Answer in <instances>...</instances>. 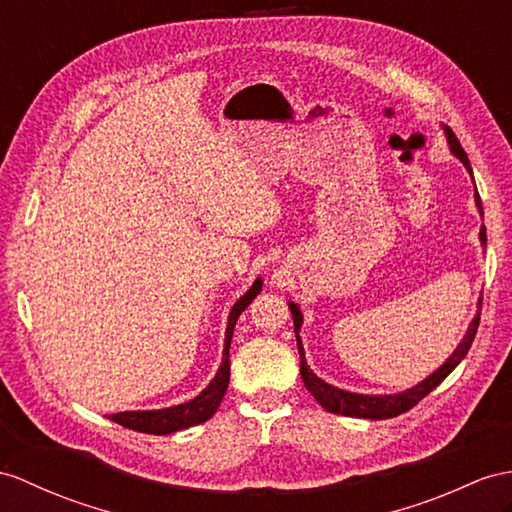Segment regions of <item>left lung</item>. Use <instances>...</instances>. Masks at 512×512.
Wrapping results in <instances>:
<instances>
[{"label":"left lung","mask_w":512,"mask_h":512,"mask_svg":"<svg viewBox=\"0 0 512 512\" xmlns=\"http://www.w3.org/2000/svg\"><path fill=\"white\" fill-rule=\"evenodd\" d=\"M445 134H447V141H450V147L452 152L463 160V165L469 169L471 173V165H469V158L465 154L463 145H460V141L456 139V134L452 132V128H445ZM476 204L480 208L482 213V202H480V195L476 193ZM480 241L486 245V228L482 226L480 228ZM291 308V315H293V326H295V336L299 332V326H302V313H299V308L291 302L289 304ZM478 326H480V313L473 317L471 326L465 334V339L460 341V345L456 347V352L447 358V363L436 369L430 378L423 380L421 384L413 386V389H408L404 393H397V395H358V393H347V391H341L336 389V386L323 382L321 378H317L313 371H310V367L306 365V358H304V347H302V341H299L297 336V350H299V373H302V380H304V386L306 389L313 393L315 400L330 410V413H336V415H345V417H360V419H391V417H397L406 413V410H410L413 406H417L423 397H426L432 389H436L450 373L458 367L460 360H463L469 352V347L473 343V339H476V332H478Z\"/></svg>","instance_id":"1"}]
</instances>
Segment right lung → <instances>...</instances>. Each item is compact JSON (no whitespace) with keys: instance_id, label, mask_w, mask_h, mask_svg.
<instances>
[{"instance_id":"right-lung-1","label":"right lung","mask_w":512,"mask_h":512,"mask_svg":"<svg viewBox=\"0 0 512 512\" xmlns=\"http://www.w3.org/2000/svg\"><path fill=\"white\" fill-rule=\"evenodd\" d=\"M260 289H263V282L256 280L252 284V289H249L230 310L221 367L217 371L215 380L210 382L206 389L195 397V400L180 404V406H173V408H162V410H132V413H117V415H110V419L119 423V426L136 430V432L171 434L176 430L197 426V423H204L206 419L213 417L223 400V395H226L228 384H230V341H232L234 323H236V319H239L243 310L252 304V299L260 293Z\"/></svg>"}]
</instances>
